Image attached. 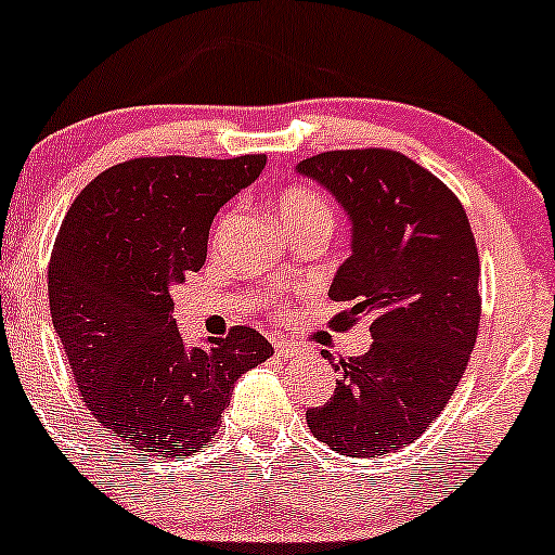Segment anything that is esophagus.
<instances>
[{
    "label": "esophagus",
    "mask_w": 555,
    "mask_h": 555,
    "mask_svg": "<svg viewBox=\"0 0 555 555\" xmlns=\"http://www.w3.org/2000/svg\"><path fill=\"white\" fill-rule=\"evenodd\" d=\"M273 351H276L279 357L289 359V357H295V353H297L299 349H297V344L286 341V338H273Z\"/></svg>",
    "instance_id": "obj_1"
}]
</instances>
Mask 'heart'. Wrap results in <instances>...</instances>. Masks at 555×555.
<instances>
[{"instance_id": "1", "label": "heart", "mask_w": 555, "mask_h": 555, "mask_svg": "<svg viewBox=\"0 0 555 555\" xmlns=\"http://www.w3.org/2000/svg\"><path fill=\"white\" fill-rule=\"evenodd\" d=\"M276 214L286 230L310 222H325L333 227L331 204L315 189H307V185H292V189H286L276 198Z\"/></svg>"}]
</instances>
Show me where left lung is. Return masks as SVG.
<instances>
[{
	"instance_id": "8db88e82",
	"label": "left lung",
	"mask_w": 555,
	"mask_h": 555,
	"mask_svg": "<svg viewBox=\"0 0 555 555\" xmlns=\"http://www.w3.org/2000/svg\"><path fill=\"white\" fill-rule=\"evenodd\" d=\"M349 211L353 253L331 284L336 331L370 320L364 357L307 411L320 442L349 457L409 447L444 411L478 338L480 260L468 214L437 176L396 150H333L297 165Z\"/></svg>"
}]
</instances>
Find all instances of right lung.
Instances as JSON below:
<instances>
[{
    "label": "right lung",
    "instance_id": "right-lung-1",
    "mask_svg": "<svg viewBox=\"0 0 555 555\" xmlns=\"http://www.w3.org/2000/svg\"><path fill=\"white\" fill-rule=\"evenodd\" d=\"M266 155L133 157L75 198L49 263L53 331L87 411L126 450L176 460L209 444L240 375L271 357L248 325L183 344L172 286L206 260L219 206Z\"/></svg>",
    "mask_w": 555,
    "mask_h": 555
}]
</instances>
